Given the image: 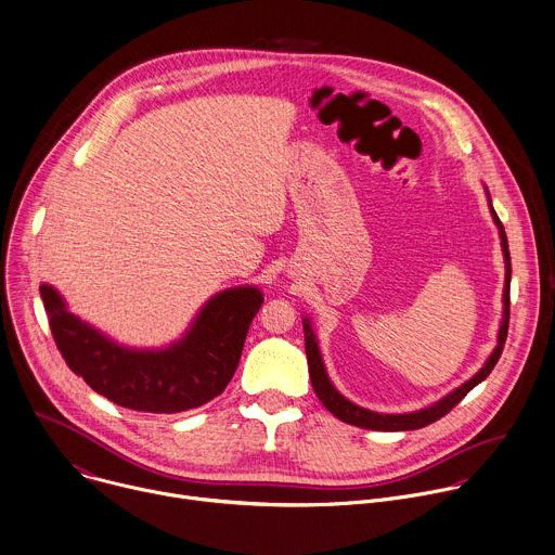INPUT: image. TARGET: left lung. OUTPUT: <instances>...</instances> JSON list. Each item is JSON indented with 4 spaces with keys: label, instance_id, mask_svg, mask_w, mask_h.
Returning <instances> with one entry per match:
<instances>
[{
    "label": "left lung",
    "instance_id": "left-lung-1",
    "mask_svg": "<svg viewBox=\"0 0 555 555\" xmlns=\"http://www.w3.org/2000/svg\"><path fill=\"white\" fill-rule=\"evenodd\" d=\"M488 203H490V194H488ZM490 214L492 220L499 229L501 235V248H503V259H505V285H503V320H501V328H499V337H496V346L492 350V354L488 357V361L483 363L481 371L468 379L466 384H462L457 390H453L451 395H447L444 399H440L438 403L418 410V412H410V414H377L371 410H363L354 403H350L348 399H344L331 384L324 363L320 357V348L311 328V322L305 318L302 320V331H305V352H307V363H309V377H311V386L318 395V399L322 401V405L341 423L361 427V429H373V431H412V429H421L427 427L436 421H440L442 416H447L475 386H479L490 373L494 363L499 361L503 346H505V337H507V324H509V276H512V263H509V250H507V237L503 231V224L496 216V211L490 205Z\"/></svg>",
    "mask_w": 555,
    "mask_h": 555
}]
</instances>
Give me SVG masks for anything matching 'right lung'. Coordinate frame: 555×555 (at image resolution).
Wrapping results in <instances>:
<instances>
[{
    "mask_svg": "<svg viewBox=\"0 0 555 555\" xmlns=\"http://www.w3.org/2000/svg\"><path fill=\"white\" fill-rule=\"evenodd\" d=\"M41 298L72 371L115 405L152 414L188 412L222 395L263 302L257 287L224 289L203 307L182 339L160 350H134L67 311L54 287L41 285Z\"/></svg>",
    "mask_w": 555,
    "mask_h": 555,
    "instance_id": "right-lung-1",
    "label": "right lung"
}]
</instances>
